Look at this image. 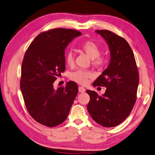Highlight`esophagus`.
I'll return each mask as SVG.
<instances>
[{"label":"esophagus","mask_w":155,"mask_h":155,"mask_svg":"<svg viewBox=\"0 0 155 155\" xmlns=\"http://www.w3.org/2000/svg\"><path fill=\"white\" fill-rule=\"evenodd\" d=\"M85 88L84 87H82V86H80V87H78V91L79 92L81 93H84L85 92Z\"/></svg>","instance_id":"1"}]
</instances>
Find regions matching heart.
Segmentation results:
<instances>
[{
	"label": "heart",
	"mask_w": 155,
	"mask_h": 155,
	"mask_svg": "<svg viewBox=\"0 0 155 155\" xmlns=\"http://www.w3.org/2000/svg\"><path fill=\"white\" fill-rule=\"evenodd\" d=\"M80 49L85 53L91 59L92 64L96 67H102L106 63V59L104 57L100 55V51L94 41L87 40L84 41L80 47ZM65 61L68 66L72 67L74 63V57L72 51L67 53L65 57ZM93 77L91 71L83 69H77L71 73L69 75V79L72 81L77 82L81 85L88 84L89 79Z\"/></svg>",
	"instance_id": "b5f03b06"
}]
</instances>
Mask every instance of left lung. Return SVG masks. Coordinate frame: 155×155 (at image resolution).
<instances>
[{"mask_svg":"<svg viewBox=\"0 0 155 155\" xmlns=\"http://www.w3.org/2000/svg\"><path fill=\"white\" fill-rule=\"evenodd\" d=\"M106 41L110 51L108 67L93 82L94 86H104L100 96L87 90L90 102L87 110L92 118L106 127L120 125L130 114L137 99L139 71L134 52L124 38L114 32L96 30Z\"/></svg>","mask_w":155,"mask_h":155,"instance_id":"1","label":"left lung"}]
</instances>
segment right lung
Listing matches in <instances>:
<instances>
[{
	"label": "right lung",
	"instance_id": "1",
	"mask_svg": "<svg viewBox=\"0 0 155 155\" xmlns=\"http://www.w3.org/2000/svg\"><path fill=\"white\" fill-rule=\"evenodd\" d=\"M81 34L72 29H51L39 34L25 53L20 78L25 106L34 120L47 127L66 120L78 94L76 82L69 81L57 89L53 82L65 71L67 45Z\"/></svg>",
	"mask_w": 155,
	"mask_h": 155
}]
</instances>
